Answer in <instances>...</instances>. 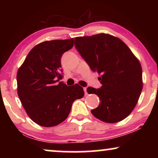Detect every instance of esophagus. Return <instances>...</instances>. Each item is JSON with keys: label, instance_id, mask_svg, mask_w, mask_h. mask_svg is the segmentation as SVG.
<instances>
[{"label": "esophagus", "instance_id": "34e87169", "mask_svg": "<svg viewBox=\"0 0 158 158\" xmlns=\"http://www.w3.org/2000/svg\"><path fill=\"white\" fill-rule=\"evenodd\" d=\"M83 90H84V92H85V96H87V95H88L87 88H83Z\"/></svg>", "mask_w": 158, "mask_h": 158}]
</instances>
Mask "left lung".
Wrapping results in <instances>:
<instances>
[{"instance_id":"obj_1","label":"left lung","mask_w":158,"mask_h":158,"mask_svg":"<svg viewBox=\"0 0 158 158\" xmlns=\"http://www.w3.org/2000/svg\"><path fill=\"white\" fill-rule=\"evenodd\" d=\"M75 47L90 68L101 75V88H87L101 101L91 110L93 115L106 123L124 119L135 109L143 87L139 60L124 42L108 34L76 37Z\"/></svg>"}]
</instances>
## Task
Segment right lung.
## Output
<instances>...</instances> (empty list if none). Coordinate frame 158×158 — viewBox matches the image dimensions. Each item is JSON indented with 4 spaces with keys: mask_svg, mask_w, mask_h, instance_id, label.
Wrapping results in <instances>:
<instances>
[{
    "mask_svg": "<svg viewBox=\"0 0 158 158\" xmlns=\"http://www.w3.org/2000/svg\"><path fill=\"white\" fill-rule=\"evenodd\" d=\"M74 39L45 41L34 47L17 73L18 96L30 118L50 127L64 122L73 101L83 98L78 84L68 86L62 77L61 57L73 47Z\"/></svg>",
    "mask_w": 158,
    "mask_h": 158,
    "instance_id": "add662e5",
    "label": "right lung"
}]
</instances>
